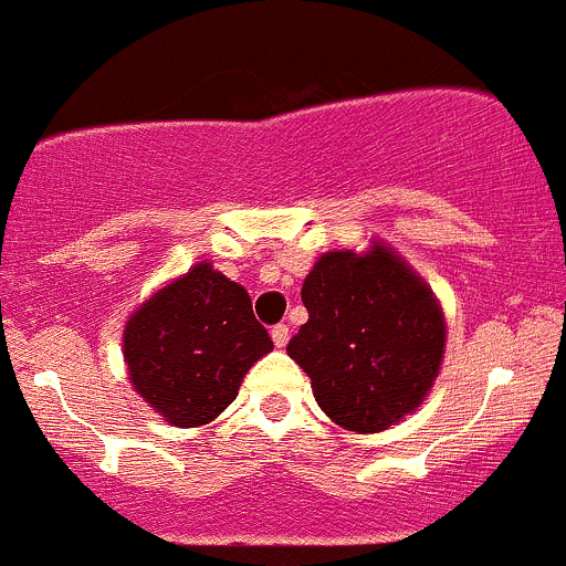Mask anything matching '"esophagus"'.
<instances>
[{"label": "esophagus", "mask_w": 566, "mask_h": 566, "mask_svg": "<svg viewBox=\"0 0 566 566\" xmlns=\"http://www.w3.org/2000/svg\"><path fill=\"white\" fill-rule=\"evenodd\" d=\"M271 336H273V345H276V347H287V342H290V328H287V325H284V323L273 325Z\"/></svg>", "instance_id": "esophagus-1"}]
</instances>
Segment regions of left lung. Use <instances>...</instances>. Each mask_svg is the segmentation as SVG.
<instances>
[{
    "instance_id": "1",
    "label": "left lung",
    "mask_w": 566,
    "mask_h": 566,
    "mask_svg": "<svg viewBox=\"0 0 566 566\" xmlns=\"http://www.w3.org/2000/svg\"><path fill=\"white\" fill-rule=\"evenodd\" d=\"M310 319L290 358L312 378L319 408L356 432L389 430L430 391L443 356V315L399 256L328 251L301 290Z\"/></svg>"
}]
</instances>
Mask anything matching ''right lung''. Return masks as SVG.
I'll return each mask as SVG.
<instances>
[{
    "label": "right lung",
    "instance_id": "obj_1",
    "mask_svg": "<svg viewBox=\"0 0 566 566\" xmlns=\"http://www.w3.org/2000/svg\"><path fill=\"white\" fill-rule=\"evenodd\" d=\"M271 347L247 290L210 262L153 295L125 325L134 389L175 427L216 419L238 397L251 364Z\"/></svg>",
    "mask_w": 566,
    "mask_h": 566
}]
</instances>
